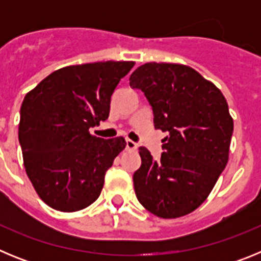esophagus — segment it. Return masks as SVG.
Wrapping results in <instances>:
<instances>
[{
	"instance_id": "34e87169",
	"label": "esophagus",
	"mask_w": 261,
	"mask_h": 261,
	"mask_svg": "<svg viewBox=\"0 0 261 261\" xmlns=\"http://www.w3.org/2000/svg\"><path fill=\"white\" fill-rule=\"evenodd\" d=\"M125 144H126V149L128 150H137V147H138V144L137 142L132 141V140H125Z\"/></svg>"
}]
</instances>
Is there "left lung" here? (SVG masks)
<instances>
[{
	"label": "left lung",
	"instance_id": "left-lung-1",
	"mask_svg": "<svg viewBox=\"0 0 261 261\" xmlns=\"http://www.w3.org/2000/svg\"><path fill=\"white\" fill-rule=\"evenodd\" d=\"M151 106L154 126L167 132L161 159L141 146L133 174L138 201L161 218H177L199 208L229 159L234 123L225 96L195 69L147 62L129 78Z\"/></svg>",
	"mask_w": 261,
	"mask_h": 261
}]
</instances>
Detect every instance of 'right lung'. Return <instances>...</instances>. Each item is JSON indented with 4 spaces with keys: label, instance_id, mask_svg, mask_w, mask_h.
Here are the masks:
<instances>
[{
    "label": "right lung",
    "instance_id": "add662e5",
    "mask_svg": "<svg viewBox=\"0 0 261 261\" xmlns=\"http://www.w3.org/2000/svg\"><path fill=\"white\" fill-rule=\"evenodd\" d=\"M106 61L53 71L23 99L19 144L27 176L40 199L60 212H77L102 192L105 176L125 147L123 137H95L106 121L111 95L133 68Z\"/></svg>",
    "mask_w": 261,
    "mask_h": 261
}]
</instances>
